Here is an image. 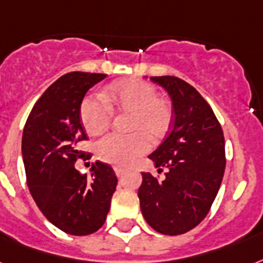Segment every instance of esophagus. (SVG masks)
Here are the masks:
<instances>
[{
  "label": "esophagus",
  "mask_w": 263,
  "mask_h": 263,
  "mask_svg": "<svg viewBox=\"0 0 263 263\" xmlns=\"http://www.w3.org/2000/svg\"><path fill=\"white\" fill-rule=\"evenodd\" d=\"M114 172H116V175H117L118 178H120V176L124 175V172H125V170H124V168L116 167V168H114Z\"/></svg>",
  "instance_id": "1"
}]
</instances>
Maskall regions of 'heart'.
Wrapping results in <instances>:
<instances>
[{"label":"heart","instance_id":"b5f03b06","mask_svg":"<svg viewBox=\"0 0 263 263\" xmlns=\"http://www.w3.org/2000/svg\"><path fill=\"white\" fill-rule=\"evenodd\" d=\"M113 111L131 113L132 134H110L96 145V156L103 163L125 167L150 149V140L167 135L174 121L171 102L157 96V89L143 80H123L111 84L103 98L85 96L80 106V118L89 135L98 136L109 129Z\"/></svg>","mask_w":263,"mask_h":263}]
</instances>
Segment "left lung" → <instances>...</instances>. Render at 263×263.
Here are the masks:
<instances>
[{"label": "left lung", "mask_w": 263, "mask_h": 263, "mask_svg": "<svg viewBox=\"0 0 263 263\" xmlns=\"http://www.w3.org/2000/svg\"><path fill=\"white\" fill-rule=\"evenodd\" d=\"M171 96L174 121L150 154L164 180L142 172L140 211L156 232H189L210 212L225 172V138L218 118L196 88L174 76L150 77Z\"/></svg>", "instance_id": "1"}]
</instances>
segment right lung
<instances>
[{
  "instance_id": "obj_1",
  "label": "right lung",
  "mask_w": 263,
  "mask_h": 263,
  "mask_svg": "<svg viewBox=\"0 0 263 263\" xmlns=\"http://www.w3.org/2000/svg\"><path fill=\"white\" fill-rule=\"evenodd\" d=\"M106 74L73 71L56 80L35 102L22 136V154L30 193L52 225L73 236L95 233L105 223L117 176L109 164H92L91 176L80 174V150L88 140L80 106L89 88Z\"/></svg>"
}]
</instances>
